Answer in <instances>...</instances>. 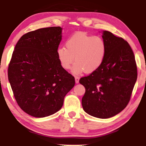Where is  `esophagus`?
I'll return each instance as SVG.
<instances>
[{
    "mask_svg": "<svg viewBox=\"0 0 146 146\" xmlns=\"http://www.w3.org/2000/svg\"><path fill=\"white\" fill-rule=\"evenodd\" d=\"M75 82L76 83H79V80H80V78L78 76H75Z\"/></svg>",
    "mask_w": 146,
    "mask_h": 146,
    "instance_id": "esophagus-1",
    "label": "esophagus"
}]
</instances>
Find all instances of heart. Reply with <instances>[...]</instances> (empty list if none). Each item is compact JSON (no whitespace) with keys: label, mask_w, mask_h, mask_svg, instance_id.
I'll list each match as a JSON object with an SVG mask.
<instances>
[{"label":"heart","mask_w":146,"mask_h":146,"mask_svg":"<svg viewBox=\"0 0 146 146\" xmlns=\"http://www.w3.org/2000/svg\"><path fill=\"white\" fill-rule=\"evenodd\" d=\"M65 46L66 48L58 49L59 61L65 70L70 69L75 61L72 71L75 75L97 70L103 63L107 51L106 44L101 37L84 33L74 34L68 39Z\"/></svg>","instance_id":"heart-1"}]
</instances>
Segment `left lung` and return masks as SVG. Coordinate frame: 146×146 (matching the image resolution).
Wrapping results in <instances>:
<instances>
[{"instance_id":"obj_1","label":"left lung","mask_w":146,"mask_h":146,"mask_svg":"<svg viewBox=\"0 0 146 146\" xmlns=\"http://www.w3.org/2000/svg\"><path fill=\"white\" fill-rule=\"evenodd\" d=\"M107 46L104 60L97 70L80 79L85 86L82 100L86 113L108 119L120 113L128 105L137 78L135 56L122 38L104 31Z\"/></svg>"}]
</instances>
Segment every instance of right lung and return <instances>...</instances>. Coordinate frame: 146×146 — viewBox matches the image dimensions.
Returning <instances> with one entry per match:
<instances>
[{"label": "right lung", "mask_w": 146, "mask_h": 146, "mask_svg": "<svg viewBox=\"0 0 146 146\" xmlns=\"http://www.w3.org/2000/svg\"><path fill=\"white\" fill-rule=\"evenodd\" d=\"M61 31L58 26L27 33L12 53L9 81L19 106L33 117H47L60 110L65 95L75 86V78L58 57Z\"/></svg>", "instance_id": "obj_1"}]
</instances>
